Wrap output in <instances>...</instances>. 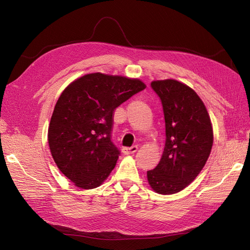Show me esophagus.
<instances>
[{"mask_svg":"<svg viewBox=\"0 0 250 250\" xmlns=\"http://www.w3.org/2000/svg\"><path fill=\"white\" fill-rule=\"evenodd\" d=\"M138 146L135 145V146H132V147H124L123 149H122V152L124 153V154H132V153H134V152H137L138 151Z\"/></svg>","mask_w":250,"mask_h":250,"instance_id":"obj_1","label":"esophagus"}]
</instances>
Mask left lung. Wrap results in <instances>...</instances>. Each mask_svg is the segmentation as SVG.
<instances>
[{"label": "left lung", "instance_id": "1", "mask_svg": "<svg viewBox=\"0 0 250 250\" xmlns=\"http://www.w3.org/2000/svg\"><path fill=\"white\" fill-rule=\"evenodd\" d=\"M151 87L163 104L166 144L147 178L153 191L171 195L184 190L203 169L213 147V127L206 105L190 86L166 79L152 81Z\"/></svg>", "mask_w": 250, "mask_h": 250}]
</instances>
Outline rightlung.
I'll use <instances>...</instances> for the list:
<instances>
[{"instance_id":"add662e5","label":"right lung","mask_w":250,"mask_h":250,"mask_svg":"<svg viewBox=\"0 0 250 250\" xmlns=\"http://www.w3.org/2000/svg\"><path fill=\"white\" fill-rule=\"evenodd\" d=\"M146 88L140 79L86 74L67 85L56 102L48 142L58 169L74 185L89 190L103 184L120 151L111 142L113 112Z\"/></svg>"}]
</instances>
